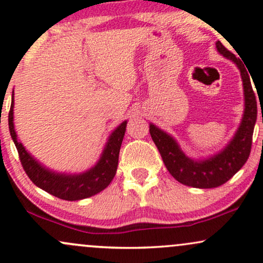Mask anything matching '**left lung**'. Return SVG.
<instances>
[{
  "instance_id": "left-lung-1",
  "label": "left lung",
  "mask_w": 263,
  "mask_h": 263,
  "mask_svg": "<svg viewBox=\"0 0 263 263\" xmlns=\"http://www.w3.org/2000/svg\"><path fill=\"white\" fill-rule=\"evenodd\" d=\"M215 46L222 56L232 60L239 68L243 80L244 97H246V110H244L242 123L228 147L210 159L194 161L182 152L177 142L170 135L160 130L154 124H149V134L163 158L167 171L179 183L193 188H217L228 182L237 171L242 168L250 156L254 127L257 117L256 97L251 87L249 73L242 61L237 59L235 53L226 49L221 42L218 41L215 43Z\"/></svg>"
}]
</instances>
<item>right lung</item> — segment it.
<instances>
[{"label":"right lung","mask_w":263,"mask_h":263,"mask_svg":"<svg viewBox=\"0 0 263 263\" xmlns=\"http://www.w3.org/2000/svg\"><path fill=\"white\" fill-rule=\"evenodd\" d=\"M13 106L14 97L12 98V105H10L8 114L9 132L16 146L17 153H19L21 165H23L26 175L35 185L59 199L75 201L96 195L110 184V182L116 175L118 154H120L121 145L123 141L127 121L118 125L116 130L111 134L106 147L103 151L102 158L95 167L80 175L55 174V172L42 166L34 158H32L27 153L23 143L17 141L13 123Z\"/></svg>","instance_id":"right-lung-1"}]
</instances>
